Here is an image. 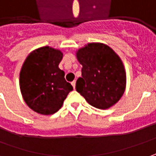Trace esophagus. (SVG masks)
I'll use <instances>...</instances> for the list:
<instances>
[{
  "label": "esophagus",
  "mask_w": 156,
  "mask_h": 156,
  "mask_svg": "<svg viewBox=\"0 0 156 156\" xmlns=\"http://www.w3.org/2000/svg\"><path fill=\"white\" fill-rule=\"evenodd\" d=\"M72 85H73V87L74 89H75V86H76V81H75V80L72 82Z\"/></svg>",
  "instance_id": "1"
}]
</instances>
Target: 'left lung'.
<instances>
[{
	"label": "left lung",
	"instance_id": "1",
	"mask_svg": "<svg viewBox=\"0 0 156 156\" xmlns=\"http://www.w3.org/2000/svg\"><path fill=\"white\" fill-rule=\"evenodd\" d=\"M82 65V77L76 90L89 104L108 109L122 97L126 86V73L119 56L104 43L90 42L76 52Z\"/></svg>",
	"mask_w": 156,
	"mask_h": 156
}]
</instances>
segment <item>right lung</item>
I'll return each instance as SVG.
<instances>
[{
    "label": "right lung",
    "instance_id": "obj_1",
    "mask_svg": "<svg viewBox=\"0 0 156 156\" xmlns=\"http://www.w3.org/2000/svg\"><path fill=\"white\" fill-rule=\"evenodd\" d=\"M62 57L60 50L45 46L30 52L22 65L20 91L27 106L37 114L50 115L59 111L73 90L59 68Z\"/></svg>",
    "mask_w": 156,
    "mask_h": 156
}]
</instances>
